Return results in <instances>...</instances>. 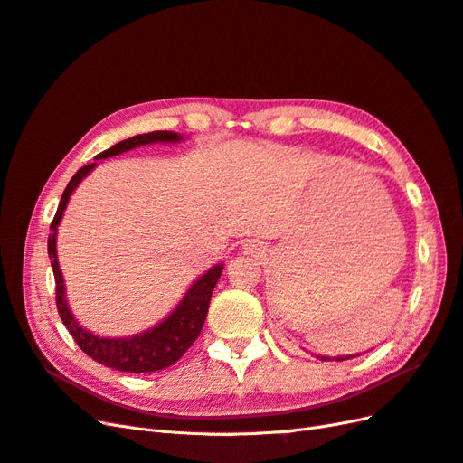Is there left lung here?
Segmentation results:
<instances>
[{"instance_id": "8db88e82", "label": "left lung", "mask_w": 463, "mask_h": 463, "mask_svg": "<svg viewBox=\"0 0 463 463\" xmlns=\"http://www.w3.org/2000/svg\"><path fill=\"white\" fill-rule=\"evenodd\" d=\"M352 357H355V355H344V357H332V361L335 359V361H345V359H352ZM318 359H322V361H328L330 357H322V355H318Z\"/></svg>"}]
</instances>
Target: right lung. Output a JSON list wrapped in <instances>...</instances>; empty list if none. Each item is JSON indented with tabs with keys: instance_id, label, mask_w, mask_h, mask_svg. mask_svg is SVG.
Listing matches in <instances>:
<instances>
[{
	"instance_id": "obj_1",
	"label": "right lung",
	"mask_w": 463,
	"mask_h": 463,
	"mask_svg": "<svg viewBox=\"0 0 463 463\" xmlns=\"http://www.w3.org/2000/svg\"><path fill=\"white\" fill-rule=\"evenodd\" d=\"M179 141H184V137L172 131H152L145 135H135L100 152L96 156V160L118 156L121 152H128L131 148L152 145V143H179ZM94 167L96 164L82 165L80 170L71 177V181H69L61 194L58 213H55L50 226L52 233L48 237V255L52 260L53 278H55V305H58V313L69 334L73 335L77 345L89 357L100 363V365L118 369L123 373H152V371L165 369L174 365V363L193 345V342L199 338L206 320L210 298H213V291L220 279L223 264L220 262L213 266L208 272H204L197 282L189 288V291L185 293L184 299L179 301L175 309L167 315L160 325H156L150 330L129 335V338H100V335L82 328L77 322V318L73 317V313L69 311V305L65 301V284H63V276L58 262V250H55V240H58V226L67 208L69 197H71L77 185L94 170Z\"/></svg>"
}]
</instances>
